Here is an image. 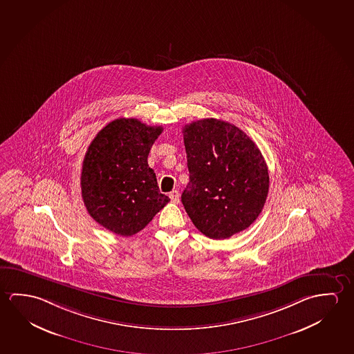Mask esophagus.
I'll list each match as a JSON object with an SVG mask.
<instances>
[{"label":"esophagus","mask_w":354,"mask_h":354,"mask_svg":"<svg viewBox=\"0 0 354 354\" xmlns=\"http://www.w3.org/2000/svg\"><path fill=\"white\" fill-rule=\"evenodd\" d=\"M169 197H170V200H171V203H179L180 201V195L179 192H176V190H173V192L169 194Z\"/></svg>","instance_id":"esophagus-1"}]
</instances>
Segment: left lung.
<instances>
[{
	"mask_svg": "<svg viewBox=\"0 0 354 354\" xmlns=\"http://www.w3.org/2000/svg\"><path fill=\"white\" fill-rule=\"evenodd\" d=\"M190 181L181 203L200 232L225 239L257 220L267 200L269 174L259 148L228 122L203 118L184 129Z\"/></svg>",
	"mask_w": 354,
	"mask_h": 354,
	"instance_id": "obj_1",
	"label": "left lung"
}]
</instances>
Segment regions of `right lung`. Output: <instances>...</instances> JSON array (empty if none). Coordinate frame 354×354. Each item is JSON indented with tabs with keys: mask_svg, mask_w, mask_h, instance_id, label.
<instances>
[{
	"mask_svg": "<svg viewBox=\"0 0 354 354\" xmlns=\"http://www.w3.org/2000/svg\"><path fill=\"white\" fill-rule=\"evenodd\" d=\"M162 127L118 118L102 128L82 162V196L87 212L111 232L133 236L170 201L159 192L148 154Z\"/></svg>",
	"mask_w": 354,
	"mask_h": 354,
	"instance_id": "right-lung-1",
	"label": "right lung"
}]
</instances>
